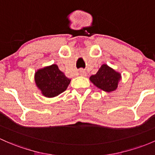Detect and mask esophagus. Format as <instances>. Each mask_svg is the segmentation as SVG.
<instances>
[{
  "mask_svg": "<svg viewBox=\"0 0 155 155\" xmlns=\"http://www.w3.org/2000/svg\"><path fill=\"white\" fill-rule=\"evenodd\" d=\"M79 74H80L82 76H85L86 75H87V73H86L85 71H84L83 69H80L79 70Z\"/></svg>",
  "mask_w": 155,
  "mask_h": 155,
  "instance_id": "obj_1",
  "label": "esophagus"
}]
</instances>
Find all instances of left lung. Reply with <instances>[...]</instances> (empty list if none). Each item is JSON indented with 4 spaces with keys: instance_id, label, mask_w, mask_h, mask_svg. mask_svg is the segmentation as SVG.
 <instances>
[{
    "instance_id": "obj_1",
    "label": "left lung",
    "mask_w": 155,
    "mask_h": 155,
    "mask_svg": "<svg viewBox=\"0 0 155 155\" xmlns=\"http://www.w3.org/2000/svg\"><path fill=\"white\" fill-rule=\"evenodd\" d=\"M120 79V73L116 72L107 64H102L98 72L90 77V80L94 85L106 92H111L116 90Z\"/></svg>"
}]
</instances>
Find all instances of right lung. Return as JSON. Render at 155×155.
<instances>
[{"label": "right lung", "instance_id": "1", "mask_svg": "<svg viewBox=\"0 0 155 155\" xmlns=\"http://www.w3.org/2000/svg\"><path fill=\"white\" fill-rule=\"evenodd\" d=\"M35 81L42 94L48 98L64 92L71 82V79L66 77L56 64L38 70L35 74Z\"/></svg>", "mask_w": 155, "mask_h": 155}]
</instances>
